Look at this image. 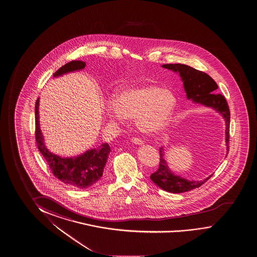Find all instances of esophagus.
Instances as JSON below:
<instances>
[{
    "instance_id": "1",
    "label": "esophagus",
    "mask_w": 257,
    "mask_h": 257,
    "mask_svg": "<svg viewBox=\"0 0 257 257\" xmlns=\"http://www.w3.org/2000/svg\"><path fill=\"white\" fill-rule=\"evenodd\" d=\"M131 141L134 143V144H136V145H138V146H139V145H143V144H144V141L138 138H132Z\"/></svg>"
}]
</instances>
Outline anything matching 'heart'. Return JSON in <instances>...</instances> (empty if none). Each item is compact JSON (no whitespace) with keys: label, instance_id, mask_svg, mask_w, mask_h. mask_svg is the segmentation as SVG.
I'll return each mask as SVG.
<instances>
[{"label":"heart","instance_id":"obj_1","mask_svg":"<svg viewBox=\"0 0 257 257\" xmlns=\"http://www.w3.org/2000/svg\"><path fill=\"white\" fill-rule=\"evenodd\" d=\"M176 104V96L169 88L145 85L121 89L115 101L108 102L106 112L113 121L120 122L125 117L137 119L141 131L156 133L169 124Z\"/></svg>","mask_w":257,"mask_h":257}]
</instances>
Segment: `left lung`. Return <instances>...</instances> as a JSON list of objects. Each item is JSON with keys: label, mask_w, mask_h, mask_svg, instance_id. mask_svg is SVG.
<instances>
[{"label": "left lung", "mask_w": 257, "mask_h": 257, "mask_svg": "<svg viewBox=\"0 0 257 257\" xmlns=\"http://www.w3.org/2000/svg\"><path fill=\"white\" fill-rule=\"evenodd\" d=\"M162 67L179 73L184 81V90L188 99H192L194 103H201L207 107L214 108L215 111L222 115L226 123L225 140L228 154L230 149V109L225 97L221 94L215 93V90L218 88L216 82L207 73L194 69L189 65L167 64L162 65ZM211 176H208L205 180L189 181L174 175L165 161L164 152L163 148L161 147L159 169L151 175L150 178L154 184L167 192L181 193L199 188L205 184Z\"/></svg>", "instance_id": "obj_1"}]
</instances>
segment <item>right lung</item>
I'll use <instances>...</instances> for the list:
<instances>
[{"label":"right lung","instance_id":"add662e5","mask_svg":"<svg viewBox=\"0 0 257 257\" xmlns=\"http://www.w3.org/2000/svg\"><path fill=\"white\" fill-rule=\"evenodd\" d=\"M85 62L71 61L63 65L54 73V77L64 73L83 69ZM39 98L35 103V141L39 151L46 160L55 177L62 183L77 189H86L99 180L103 176V168L107 161L111 148L107 143L95 149L88 150L75 158H61L51 154L43 144V138L39 125Z\"/></svg>","mask_w":257,"mask_h":257}]
</instances>
